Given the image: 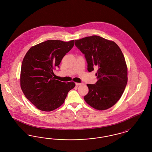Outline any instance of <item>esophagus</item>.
<instances>
[{
	"label": "esophagus",
	"mask_w": 152,
	"mask_h": 152,
	"mask_svg": "<svg viewBox=\"0 0 152 152\" xmlns=\"http://www.w3.org/2000/svg\"><path fill=\"white\" fill-rule=\"evenodd\" d=\"M75 84H76V86H80V85H81V84H82V83H75Z\"/></svg>",
	"instance_id": "obj_1"
}]
</instances>
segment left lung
Wrapping results in <instances>:
<instances>
[{
    "instance_id": "8db88e82",
    "label": "left lung",
    "mask_w": 152,
    "mask_h": 152,
    "mask_svg": "<svg viewBox=\"0 0 152 152\" xmlns=\"http://www.w3.org/2000/svg\"><path fill=\"white\" fill-rule=\"evenodd\" d=\"M75 45L84 55L89 72L98 68V80L94 84H87L89 92L85 101L97 110L112 107L121 97L128 81L122 51L114 42L96 35L75 40Z\"/></svg>"
}]
</instances>
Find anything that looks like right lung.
<instances>
[{"instance_id": "obj_1", "label": "right lung", "mask_w": 152, "mask_h": 152, "mask_svg": "<svg viewBox=\"0 0 152 152\" xmlns=\"http://www.w3.org/2000/svg\"><path fill=\"white\" fill-rule=\"evenodd\" d=\"M74 40L64 42L49 40L32 47L23 60L20 86L27 99L37 109L55 110L64 102L73 82L55 79L53 69L59 68L62 58L73 48Z\"/></svg>"}]
</instances>
